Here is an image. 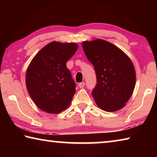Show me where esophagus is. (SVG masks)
I'll return each instance as SVG.
<instances>
[{
    "mask_svg": "<svg viewBox=\"0 0 157 157\" xmlns=\"http://www.w3.org/2000/svg\"><path fill=\"white\" fill-rule=\"evenodd\" d=\"M84 85H85V83L84 82H80V83H79V84H78V86H79V88H83V87L84 86Z\"/></svg>",
    "mask_w": 157,
    "mask_h": 157,
    "instance_id": "obj_1",
    "label": "esophagus"
}]
</instances>
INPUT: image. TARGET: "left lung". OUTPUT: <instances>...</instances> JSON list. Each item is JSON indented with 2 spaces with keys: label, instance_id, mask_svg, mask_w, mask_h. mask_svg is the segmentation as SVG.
Returning a JSON list of instances; mask_svg holds the SVG:
<instances>
[{
  "label": "left lung",
  "instance_id": "8db88e82",
  "mask_svg": "<svg viewBox=\"0 0 157 157\" xmlns=\"http://www.w3.org/2000/svg\"><path fill=\"white\" fill-rule=\"evenodd\" d=\"M82 47L96 73L97 84L92 95L98 107L108 112L121 109L136 84L132 60L121 49L102 39L83 41Z\"/></svg>",
  "mask_w": 157,
  "mask_h": 157
}]
</instances>
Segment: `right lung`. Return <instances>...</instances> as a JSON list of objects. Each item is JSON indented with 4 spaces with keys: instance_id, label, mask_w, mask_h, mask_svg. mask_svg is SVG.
<instances>
[{
    "instance_id": "add662e5",
    "label": "right lung",
    "mask_w": 157,
    "mask_h": 157,
    "mask_svg": "<svg viewBox=\"0 0 157 157\" xmlns=\"http://www.w3.org/2000/svg\"><path fill=\"white\" fill-rule=\"evenodd\" d=\"M78 48L75 43L52 41L32 59L25 84L29 95L41 110L56 114L71 105L75 84L66 63Z\"/></svg>"
}]
</instances>
